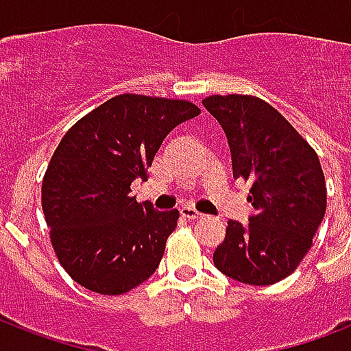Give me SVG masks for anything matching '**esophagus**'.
<instances>
[{
	"label": "esophagus",
	"mask_w": 351,
	"mask_h": 351,
	"mask_svg": "<svg viewBox=\"0 0 351 351\" xmlns=\"http://www.w3.org/2000/svg\"><path fill=\"white\" fill-rule=\"evenodd\" d=\"M180 213H182V217H184V219H187V220H197V219H200V217H202V213H198L197 209L191 208V206H182Z\"/></svg>",
	"instance_id": "esophagus-1"
}]
</instances>
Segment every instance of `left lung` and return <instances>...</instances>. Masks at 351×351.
Here are the masks:
<instances>
[{
    "mask_svg": "<svg viewBox=\"0 0 351 351\" xmlns=\"http://www.w3.org/2000/svg\"><path fill=\"white\" fill-rule=\"evenodd\" d=\"M231 149L233 176L251 182L255 213L247 224L228 220L217 269L239 282L269 286L295 271L326 213L319 156L286 118L261 98L209 96L202 101Z\"/></svg>",
    "mask_w": 351,
    "mask_h": 351,
    "instance_id": "1",
    "label": "left lung"
}]
</instances>
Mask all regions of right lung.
Listing matches in <instances>:
<instances>
[{"instance_id": "1", "label": "right lung", "mask_w": 351, "mask_h": 351, "mask_svg": "<svg viewBox=\"0 0 351 351\" xmlns=\"http://www.w3.org/2000/svg\"><path fill=\"white\" fill-rule=\"evenodd\" d=\"M198 112L186 100L118 95L65 132L43 176L41 208L58 261L80 286L121 295L156 271L178 209L138 204L131 184L147 180L164 138Z\"/></svg>"}]
</instances>
